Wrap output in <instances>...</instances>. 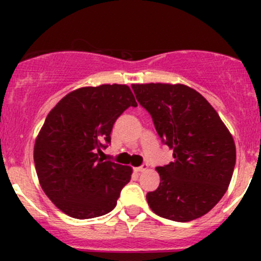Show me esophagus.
I'll return each instance as SVG.
<instances>
[{"instance_id": "34e87169", "label": "esophagus", "mask_w": 261, "mask_h": 261, "mask_svg": "<svg viewBox=\"0 0 261 261\" xmlns=\"http://www.w3.org/2000/svg\"><path fill=\"white\" fill-rule=\"evenodd\" d=\"M147 168H149V165H147V164H143V165H140V167L135 168V172H138V173L145 172V170H147Z\"/></svg>"}]
</instances>
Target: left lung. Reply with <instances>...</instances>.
I'll return each instance as SVG.
<instances>
[{
    "instance_id": "8db88e82",
    "label": "left lung",
    "mask_w": 261,
    "mask_h": 261,
    "mask_svg": "<svg viewBox=\"0 0 261 261\" xmlns=\"http://www.w3.org/2000/svg\"><path fill=\"white\" fill-rule=\"evenodd\" d=\"M162 143L173 149L170 164L158 167L160 184L146 194L152 212L188 222L211 211L227 191L236 163L233 139L202 94L183 84H133Z\"/></svg>"
}]
</instances>
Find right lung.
Listing matches in <instances>:
<instances>
[{
	"mask_svg": "<svg viewBox=\"0 0 261 261\" xmlns=\"http://www.w3.org/2000/svg\"><path fill=\"white\" fill-rule=\"evenodd\" d=\"M136 107L125 84L84 87L49 112L34 147L39 181L50 201L80 220L111 212L133 169L98 158L111 144L115 121Z\"/></svg>",
	"mask_w": 261,
	"mask_h": 261,
	"instance_id": "right-lung-1",
	"label": "right lung"
}]
</instances>
